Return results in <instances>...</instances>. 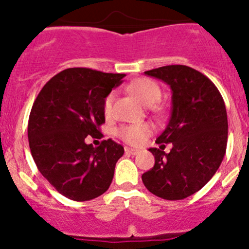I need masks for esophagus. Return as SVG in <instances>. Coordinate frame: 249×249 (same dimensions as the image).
<instances>
[{"mask_svg":"<svg viewBox=\"0 0 249 249\" xmlns=\"http://www.w3.org/2000/svg\"><path fill=\"white\" fill-rule=\"evenodd\" d=\"M125 153L130 155H136L139 154V150L134 149V148H130V147H125Z\"/></svg>","mask_w":249,"mask_h":249,"instance_id":"obj_1","label":"esophagus"}]
</instances>
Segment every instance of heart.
<instances>
[{"label":"heart","instance_id":"obj_1","mask_svg":"<svg viewBox=\"0 0 249 249\" xmlns=\"http://www.w3.org/2000/svg\"><path fill=\"white\" fill-rule=\"evenodd\" d=\"M127 91L134 95L142 105L147 107H153L159 102L161 97V90L149 79H136L127 85ZM113 94H109L104 101V110L108 114L112 109ZM152 134V127L148 124L137 125H123L117 130V135L123 141L130 144H140Z\"/></svg>","mask_w":249,"mask_h":249}]
</instances>
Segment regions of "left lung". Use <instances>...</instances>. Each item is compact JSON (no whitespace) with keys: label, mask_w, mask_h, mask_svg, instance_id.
I'll return each instance as SVG.
<instances>
[{"label":"left lung","mask_w":249,"mask_h":249,"mask_svg":"<svg viewBox=\"0 0 249 249\" xmlns=\"http://www.w3.org/2000/svg\"><path fill=\"white\" fill-rule=\"evenodd\" d=\"M162 80L172 92L171 115L157 143L150 148L153 169L142 175L152 194L165 200H182L195 194L213 177L225 155L228 115L217 87L205 74L184 65H170L145 71Z\"/></svg>","instance_id":"1"}]
</instances>
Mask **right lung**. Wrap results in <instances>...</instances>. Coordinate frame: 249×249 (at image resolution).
<instances>
[{"label":"right lung","mask_w":249,"mask_h":249,"mask_svg":"<svg viewBox=\"0 0 249 249\" xmlns=\"http://www.w3.org/2000/svg\"><path fill=\"white\" fill-rule=\"evenodd\" d=\"M124 77L67 69L55 74L35 100L27 126L32 158L43 177L69 199L92 200L112 183L123 145L109 139L95 148L85 140L99 136L105 99Z\"/></svg>","instance_id":"1"}]
</instances>
